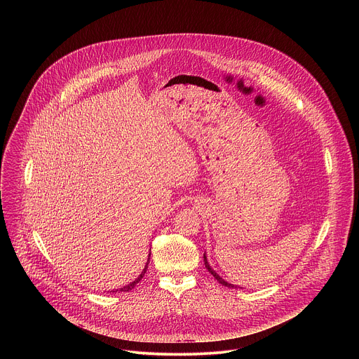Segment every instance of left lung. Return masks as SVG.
Here are the masks:
<instances>
[{"instance_id": "8db88e82", "label": "left lung", "mask_w": 359, "mask_h": 359, "mask_svg": "<svg viewBox=\"0 0 359 359\" xmlns=\"http://www.w3.org/2000/svg\"><path fill=\"white\" fill-rule=\"evenodd\" d=\"M203 258H205V268H207V271H208V272H210V273L217 279V282H218V283H221V285H224V286H226V287H231V289H236V287H238V286H235V285L228 283L226 280H224V279H222V278H221V276H219V275H218V273H217V272L210 266V264H208V261H207V257H205V255L203 256Z\"/></svg>"}]
</instances>
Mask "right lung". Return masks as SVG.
<instances>
[{
	"label": "right lung",
	"mask_w": 359,
	"mask_h": 359,
	"mask_svg": "<svg viewBox=\"0 0 359 359\" xmlns=\"http://www.w3.org/2000/svg\"><path fill=\"white\" fill-rule=\"evenodd\" d=\"M149 259H151V253H149V256H148V261H147V265H145V268H144V271L141 272V275L134 280V282H131L130 285H127V286H124V287H121V289H117V290H113V292H130V290H133L134 287H135V285L137 283H140V280L144 278V275H145V272H147V269H148V264H149Z\"/></svg>",
	"instance_id": "obj_1"
}]
</instances>
